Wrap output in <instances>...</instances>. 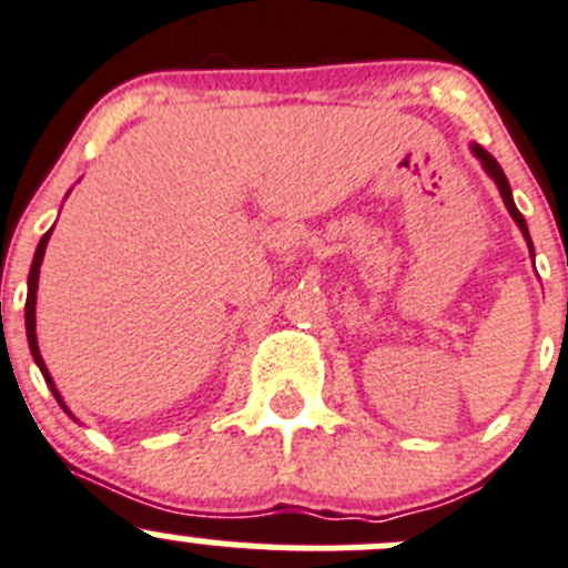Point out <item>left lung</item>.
Instances as JSON below:
<instances>
[{"label":"left lung","instance_id":"obj_1","mask_svg":"<svg viewBox=\"0 0 568 568\" xmlns=\"http://www.w3.org/2000/svg\"><path fill=\"white\" fill-rule=\"evenodd\" d=\"M473 151H475V154H477V160L483 162V168H486V171H488V176H491L494 182H497L499 193H503V201H505V206H508V212H510V215H514L516 226L521 229V234H525L527 245H530V251H532V243H530V232H527V223H525V217H521V212L516 210V204H514V195H510V184H508V179H505L503 168H499V162L494 160V156L488 154V151L483 149V145H473Z\"/></svg>","mask_w":568,"mask_h":568}]
</instances>
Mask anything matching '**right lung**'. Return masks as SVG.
I'll use <instances>...</instances> for the list:
<instances>
[{
	"mask_svg": "<svg viewBox=\"0 0 568 568\" xmlns=\"http://www.w3.org/2000/svg\"><path fill=\"white\" fill-rule=\"evenodd\" d=\"M49 237H52V229H49L47 234L41 237V243H38V251H36V260H32V267H30V290H27V303H24V320H27V339H30V351H32V358H36V364L41 367L43 378H47L49 389H52V395L58 397V403L63 406V397H60V392L54 389V381L52 375H49L47 364H43L41 358V351H38V336H36V290H38V273H41V262H43V251H47V243ZM65 408V406H63ZM69 412V408H65ZM71 414V412H69Z\"/></svg>",
	"mask_w": 568,
	"mask_h": 568,
	"instance_id": "obj_1",
	"label": "right lung"
}]
</instances>
